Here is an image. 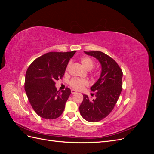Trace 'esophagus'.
I'll return each mask as SVG.
<instances>
[{
	"instance_id": "obj_1",
	"label": "esophagus",
	"mask_w": 154,
	"mask_h": 154,
	"mask_svg": "<svg viewBox=\"0 0 154 154\" xmlns=\"http://www.w3.org/2000/svg\"><path fill=\"white\" fill-rule=\"evenodd\" d=\"M71 93L72 94H76V93H77V91H75V90H74V89H72L71 90Z\"/></svg>"
}]
</instances>
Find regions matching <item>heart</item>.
<instances>
[{"instance_id":"b5f03b06","label":"heart","mask_w":154,"mask_h":154,"mask_svg":"<svg viewBox=\"0 0 154 154\" xmlns=\"http://www.w3.org/2000/svg\"><path fill=\"white\" fill-rule=\"evenodd\" d=\"M80 61L82 66L87 70L92 69L94 66V61L90 57H83L81 58ZM88 84H89V82L87 79L83 78H72L69 82L70 86L76 90H82L85 87L88 86Z\"/></svg>"}]
</instances>
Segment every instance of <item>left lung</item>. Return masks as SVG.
<instances>
[{"label": "left lung", "mask_w": 154, "mask_h": 154, "mask_svg": "<svg viewBox=\"0 0 154 154\" xmlns=\"http://www.w3.org/2000/svg\"><path fill=\"white\" fill-rule=\"evenodd\" d=\"M96 58L101 66L100 77L91 87L96 99L89 100L83 94L80 114L87 122H97L106 118L114 109L122 91L123 72L118 64L109 56L101 51H84Z\"/></svg>", "instance_id": "obj_1"}]
</instances>
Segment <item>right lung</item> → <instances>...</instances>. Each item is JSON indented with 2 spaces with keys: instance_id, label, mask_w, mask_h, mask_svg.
I'll use <instances>...</instances> for the list:
<instances>
[{
  "instance_id": "add662e5",
  "label": "right lung",
  "mask_w": 154,
  "mask_h": 154,
  "mask_svg": "<svg viewBox=\"0 0 154 154\" xmlns=\"http://www.w3.org/2000/svg\"><path fill=\"white\" fill-rule=\"evenodd\" d=\"M76 52L48 53L34 60L27 69L25 91L32 109L40 117L53 119L63 113L71 91L68 87L57 91L55 82L62 78Z\"/></svg>"
}]
</instances>
